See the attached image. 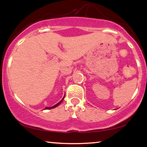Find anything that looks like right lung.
Wrapping results in <instances>:
<instances>
[{
  "mask_svg": "<svg viewBox=\"0 0 147 147\" xmlns=\"http://www.w3.org/2000/svg\"><path fill=\"white\" fill-rule=\"evenodd\" d=\"M64 97H65V96H64ZM64 97L63 98V99H62L61 100V101H60L59 102H58V103L57 104H55V106H52V107H45V109H46V110H47V109H51V108H55V107H57V106H59V104H61V102H62V101H63V98H64Z\"/></svg>",
  "mask_w": 147,
  "mask_h": 147,
  "instance_id": "1",
  "label": "right lung"
}]
</instances>
